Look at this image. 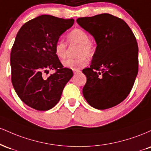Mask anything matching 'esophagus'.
Instances as JSON below:
<instances>
[{
  "label": "esophagus",
  "instance_id": "34e87169",
  "mask_svg": "<svg viewBox=\"0 0 151 151\" xmlns=\"http://www.w3.org/2000/svg\"><path fill=\"white\" fill-rule=\"evenodd\" d=\"M73 72H74V74H77L79 73V72H80V71L79 70H73Z\"/></svg>",
  "mask_w": 151,
  "mask_h": 151
}]
</instances>
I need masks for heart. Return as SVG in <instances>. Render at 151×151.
Here are the masks:
<instances>
[{
  "label": "heart",
  "mask_w": 151,
  "mask_h": 151,
  "mask_svg": "<svg viewBox=\"0 0 151 151\" xmlns=\"http://www.w3.org/2000/svg\"><path fill=\"white\" fill-rule=\"evenodd\" d=\"M67 41L70 45H79L77 56L79 58L65 60L62 62L64 67L72 70H77L82 68L86 65V59L91 58L94 53V47L92 42L89 40V35L85 30L81 28H74L71 30L67 35ZM55 53L58 58L63 60L66 58L67 45L62 40H58L55 43Z\"/></svg>",
  "instance_id": "1"
}]
</instances>
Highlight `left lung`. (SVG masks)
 <instances>
[{
    "instance_id": "1",
    "label": "left lung",
    "mask_w": 151,
    "mask_h": 151,
    "mask_svg": "<svg viewBox=\"0 0 151 151\" xmlns=\"http://www.w3.org/2000/svg\"><path fill=\"white\" fill-rule=\"evenodd\" d=\"M77 22L97 45L90 67L82 70L86 77L84 97L95 109L115 106L127 97L138 74L136 37L124 20L108 13Z\"/></svg>"
}]
</instances>
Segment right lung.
<instances>
[{
    "mask_svg": "<svg viewBox=\"0 0 151 151\" xmlns=\"http://www.w3.org/2000/svg\"><path fill=\"white\" fill-rule=\"evenodd\" d=\"M74 22L42 15L25 22L17 33L10 53L11 81L19 98L31 108H53L73 76L72 70L62 65L54 47ZM49 69L55 72L45 78L44 73Z\"/></svg>",
    "mask_w": 151,
    "mask_h": 151,
    "instance_id": "obj_1",
    "label": "right lung"
}]
</instances>
